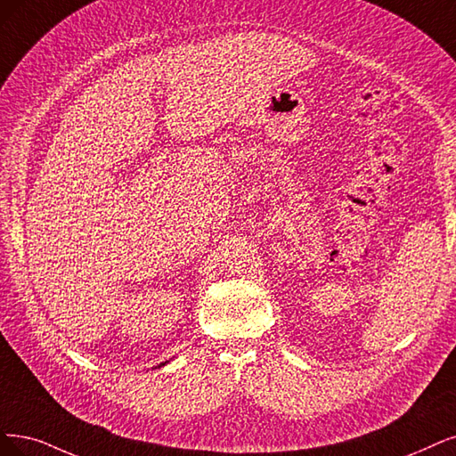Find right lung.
<instances>
[{
	"instance_id": "add662e5",
	"label": "right lung",
	"mask_w": 456,
	"mask_h": 456,
	"mask_svg": "<svg viewBox=\"0 0 456 456\" xmlns=\"http://www.w3.org/2000/svg\"><path fill=\"white\" fill-rule=\"evenodd\" d=\"M168 361H165V362H161V364H158V368H161V366H165Z\"/></svg>"
}]
</instances>
